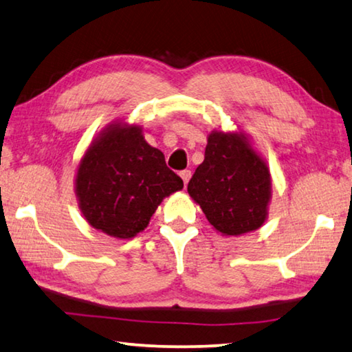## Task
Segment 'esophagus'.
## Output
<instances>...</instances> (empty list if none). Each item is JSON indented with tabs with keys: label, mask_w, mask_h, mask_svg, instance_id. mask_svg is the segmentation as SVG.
Segmentation results:
<instances>
[{
	"label": "esophagus",
	"mask_w": 352,
	"mask_h": 352,
	"mask_svg": "<svg viewBox=\"0 0 352 352\" xmlns=\"http://www.w3.org/2000/svg\"><path fill=\"white\" fill-rule=\"evenodd\" d=\"M179 176H181V179L184 181V184H186V186H187L188 181H190V177H192V171H190V170H184V171L179 173Z\"/></svg>",
	"instance_id": "obj_1"
}]
</instances>
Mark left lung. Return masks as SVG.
I'll use <instances>...</instances> for the list:
<instances>
[{
  "label": "left lung",
  "instance_id": "left-lung-1",
  "mask_svg": "<svg viewBox=\"0 0 352 352\" xmlns=\"http://www.w3.org/2000/svg\"><path fill=\"white\" fill-rule=\"evenodd\" d=\"M187 192L213 229L226 236L254 232L266 223L272 177L243 131H212L206 157L188 182Z\"/></svg>",
  "mask_w": 352,
  "mask_h": 352
}]
</instances>
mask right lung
I'll return each instance as SVG.
<instances>
[{"label":"right lung","instance_id":"obj_1","mask_svg":"<svg viewBox=\"0 0 352 352\" xmlns=\"http://www.w3.org/2000/svg\"><path fill=\"white\" fill-rule=\"evenodd\" d=\"M78 208L96 230L119 239L145 230L166 196L184 182L142 126L116 120L98 133L80 159L74 181Z\"/></svg>","mask_w":352,"mask_h":352}]
</instances>
